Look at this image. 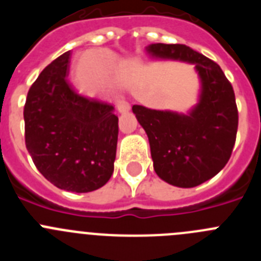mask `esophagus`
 Listing matches in <instances>:
<instances>
[{
	"label": "esophagus",
	"instance_id": "esophagus-1",
	"mask_svg": "<svg viewBox=\"0 0 261 261\" xmlns=\"http://www.w3.org/2000/svg\"><path fill=\"white\" fill-rule=\"evenodd\" d=\"M116 106H117V111H119L120 114H125V112H128V111L130 110L129 103L126 102V100H124V99H117Z\"/></svg>",
	"mask_w": 261,
	"mask_h": 261
}]
</instances>
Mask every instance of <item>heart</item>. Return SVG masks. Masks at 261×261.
<instances>
[{
  "instance_id": "obj_1",
  "label": "heart",
  "mask_w": 261,
  "mask_h": 261,
  "mask_svg": "<svg viewBox=\"0 0 261 261\" xmlns=\"http://www.w3.org/2000/svg\"><path fill=\"white\" fill-rule=\"evenodd\" d=\"M80 73L93 74L91 89H107L119 86L123 81V66L116 57L107 50H93L86 53L81 61Z\"/></svg>"
}]
</instances>
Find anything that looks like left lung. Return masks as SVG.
Masks as SVG:
<instances>
[{
    "label": "left lung",
    "instance_id": "8db88e82",
    "mask_svg": "<svg viewBox=\"0 0 261 261\" xmlns=\"http://www.w3.org/2000/svg\"><path fill=\"white\" fill-rule=\"evenodd\" d=\"M154 59L195 66L199 100L187 114L135 105L133 114L146 132L154 171L162 180L192 188L225 167L238 130V110L231 84L216 62L184 44L155 43L146 47Z\"/></svg>",
    "mask_w": 261,
    "mask_h": 261
}]
</instances>
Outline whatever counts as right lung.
<instances>
[{"label":"right lung","instance_id":"1","mask_svg":"<svg viewBox=\"0 0 261 261\" xmlns=\"http://www.w3.org/2000/svg\"><path fill=\"white\" fill-rule=\"evenodd\" d=\"M70 50L41 71L30 87L24 117L26 147L40 174L69 192L95 191L110 180L116 158L119 119L114 106L71 89Z\"/></svg>","mask_w":261,"mask_h":261}]
</instances>
